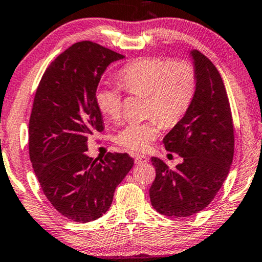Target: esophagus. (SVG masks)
<instances>
[{"label":"esophagus","instance_id":"34e87169","mask_svg":"<svg viewBox=\"0 0 262 262\" xmlns=\"http://www.w3.org/2000/svg\"><path fill=\"white\" fill-rule=\"evenodd\" d=\"M147 160L148 158L146 156H142V154H136V156H135V163L136 164H143L146 163Z\"/></svg>","mask_w":262,"mask_h":262}]
</instances>
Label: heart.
<instances>
[{"mask_svg": "<svg viewBox=\"0 0 262 262\" xmlns=\"http://www.w3.org/2000/svg\"><path fill=\"white\" fill-rule=\"evenodd\" d=\"M119 80L130 93H146L144 120H131L116 134L115 141L131 150L150 147L160 134L163 122L175 125L188 111L195 93L196 76L186 60L171 62L163 58H143L128 63L119 72ZM99 112L111 120L122 114V90L119 85L101 83L95 93Z\"/></svg>", "mask_w": 262, "mask_h": 262, "instance_id": "heart-1", "label": "heart"}]
</instances>
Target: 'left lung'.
Here are the masks:
<instances>
[{"label":"left lung","mask_w":262,"mask_h":262,"mask_svg":"<svg viewBox=\"0 0 262 262\" xmlns=\"http://www.w3.org/2000/svg\"><path fill=\"white\" fill-rule=\"evenodd\" d=\"M195 70L193 101L183 118L164 137L167 150L183 161L175 170L151 158L156 180L150 203L160 214L187 217L205 209L230 172L234 151L233 121L227 92L216 67L199 51L189 52Z\"/></svg>","instance_id":"obj_1"}]
</instances>
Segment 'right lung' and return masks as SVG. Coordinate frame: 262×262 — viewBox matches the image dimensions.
I'll use <instances>...</instances> for the list:
<instances>
[{"instance_id": "add662e5", "label": "right lung", "mask_w": 262, "mask_h": 262, "mask_svg": "<svg viewBox=\"0 0 262 262\" xmlns=\"http://www.w3.org/2000/svg\"><path fill=\"white\" fill-rule=\"evenodd\" d=\"M124 58L91 41L60 53L42 76L29 121V154L43 194L75 222L97 220L134 166L127 153L87 157V140L104 130L95 93L108 66Z\"/></svg>"}]
</instances>
